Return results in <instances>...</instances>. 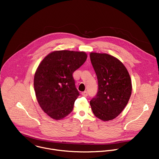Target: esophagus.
<instances>
[{"instance_id":"1","label":"esophagus","mask_w":159,"mask_h":159,"mask_svg":"<svg viewBox=\"0 0 159 159\" xmlns=\"http://www.w3.org/2000/svg\"><path fill=\"white\" fill-rule=\"evenodd\" d=\"M81 94H82V96H83L84 97H86L88 96V93L86 91H84V92L81 93Z\"/></svg>"}]
</instances>
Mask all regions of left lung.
<instances>
[{
	"label": "left lung",
	"instance_id": "1",
	"mask_svg": "<svg viewBox=\"0 0 159 159\" xmlns=\"http://www.w3.org/2000/svg\"><path fill=\"white\" fill-rule=\"evenodd\" d=\"M96 74L98 90L90 101L96 117L107 121L119 116L126 106L132 93L130 75L121 61L107 53H91Z\"/></svg>",
	"mask_w": 159,
	"mask_h": 159
}]
</instances>
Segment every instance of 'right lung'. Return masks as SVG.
<instances>
[{"label":"right lung","mask_w":159,"mask_h":159,"mask_svg":"<svg viewBox=\"0 0 159 159\" xmlns=\"http://www.w3.org/2000/svg\"><path fill=\"white\" fill-rule=\"evenodd\" d=\"M86 58L84 52L55 51L39 65L34 76V89L40 106L50 117L60 120L73 111L80 95L73 74Z\"/></svg>","instance_id":"add662e5"}]
</instances>
